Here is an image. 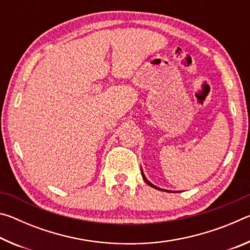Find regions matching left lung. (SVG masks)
Masks as SVG:
<instances>
[{
  "mask_svg": "<svg viewBox=\"0 0 250 250\" xmlns=\"http://www.w3.org/2000/svg\"><path fill=\"white\" fill-rule=\"evenodd\" d=\"M142 176H143V180H145L146 181V184H149L150 186H152V188H156V189H161V188H156V186H154L153 184H152V183H150V182L149 181H147L146 179V176L145 175H143V173H142Z\"/></svg>",
  "mask_w": 250,
  "mask_h": 250,
  "instance_id": "obj_1",
  "label": "left lung"
}]
</instances>
